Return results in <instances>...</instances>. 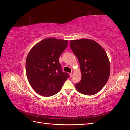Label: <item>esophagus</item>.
I'll use <instances>...</instances> for the list:
<instances>
[{
  "mask_svg": "<svg viewBox=\"0 0 130 130\" xmlns=\"http://www.w3.org/2000/svg\"><path fill=\"white\" fill-rule=\"evenodd\" d=\"M73 72H71V73H70V76L71 77H72L73 76Z\"/></svg>",
  "mask_w": 130,
  "mask_h": 130,
  "instance_id": "34e87169",
  "label": "esophagus"
}]
</instances>
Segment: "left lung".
<instances>
[{"label": "left lung", "mask_w": 130, "mask_h": 130, "mask_svg": "<svg viewBox=\"0 0 130 130\" xmlns=\"http://www.w3.org/2000/svg\"><path fill=\"white\" fill-rule=\"evenodd\" d=\"M70 47L79 62L82 78L75 84L77 90L86 95L96 94L108 81L110 67L104 49L95 41L71 40Z\"/></svg>", "instance_id": "1"}]
</instances>
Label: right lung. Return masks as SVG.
<instances>
[{
	"instance_id": "1",
	"label": "right lung",
	"mask_w": 130,
	"mask_h": 130,
	"mask_svg": "<svg viewBox=\"0 0 130 130\" xmlns=\"http://www.w3.org/2000/svg\"><path fill=\"white\" fill-rule=\"evenodd\" d=\"M68 40L47 38L30 50L26 59V74L29 84L37 93L45 97L57 94L69 77L62 72L59 57Z\"/></svg>"
}]
</instances>
